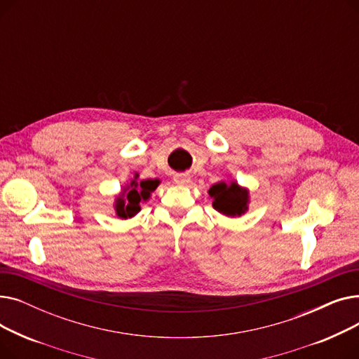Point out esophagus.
I'll return each instance as SVG.
<instances>
[{"instance_id": "obj_1", "label": "esophagus", "mask_w": 359, "mask_h": 359, "mask_svg": "<svg viewBox=\"0 0 359 359\" xmlns=\"http://www.w3.org/2000/svg\"><path fill=\"white\" fill-rule=\"evenodd\" d=\"M173 180H175V183H176V184H180V186H183V184H187V183L191 182L189 176H187V175H183V173H179V175H176V176L173 177Z\"/></svg>"}]
</instances>
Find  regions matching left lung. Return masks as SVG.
Segmentation results:
<instances>
[{
  "label": "left lung",
  "instance_id": "8db88e82",
  "mask_svg": "<svg viewBox=\"0 0 359 359\" xmlns=\"http://www.w3.org/2000/svg\"><path fill=\"white\" fill-rule=\"evenodd\" d=\"M210 195L214 198L212 206L214 208L227 217L241 215L248 210L249 195L246 189L233 182L230 184L217 183L210 189Z\"/></svg>",
  "mask_w": 359,
  "mask_h": 359
}]
</instances>
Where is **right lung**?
<instances>
[{
  "label": "right lung",
  "instance_id": "add662e5",
  "mask_svg": "<svg viewBox=\"0 0 359 359\" xmlns=\"http://www.w3.org/2000/svg\"><path fill=\"white\" fill-rule=\"evenodd\" d=\"M158 180H142L140 184L135 180L130 183V189L126 194V198H119L116 201V214L121 218L134 217L141 208L140 202L147 201L149 194L156 191Z\"/></svg>",
  "mask_w": 359,
  "mask_h": 359
}]
</instances>
